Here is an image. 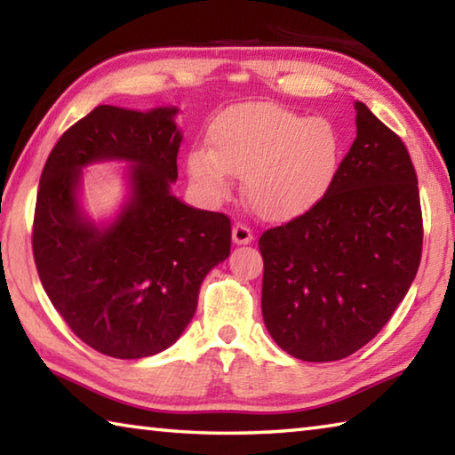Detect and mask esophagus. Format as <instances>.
Instances as JSON below:
<instances>
[{
  "instance_id": "1",
  "label": "esophagus",
  "mask_w": 455,
  "mask_h": 455,
  "mask_svg": "<svg viewBox=\"0 0 455 455\" xmlns=\"http://www.w3.org/2000/svg\"><path fill=\"white\" fill-rule=\"evenodd\" d=\"M233 241L236 244H249L252 241V230L243 222H236L233 227Z\"/></svg>"
}]
</instances>
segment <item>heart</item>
Listing matches in <instances>:
<instances>
[{
  "mask_svg": "<svg viewBox=\"0 0 455 455\" xmlns=\"http://www.w3.org/2000/svg\"><path fill=\"white\" fill-rule=\"evenodd\" d=\"M343 138L333 122L275 104H243L214 120L211 150L198 146L188 172L209 200L233 192L244 176L246 198L260 217L289 220L309 212L333 187Z\"/></svg>",
  "mask_w": 455,
  "mask_h": 455,
  "instance_id": "obj_1",
  "label": "heart"
}]
</instances>
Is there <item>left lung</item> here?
<instances>
[{
  "mask_svg": "<svg viewBox=\"0 0 455 455\" xmlns=\"http://www.w3.org/2000/svg\"><path fill=\"white\" fill-rule=\"evenodd\" d=\"M357 138L309 212L265 230L263 319L283 351L337 361L379 333L421 260L418 174L394 130L355 102Z\"/></svg>",
  "mask_w": 455,
  "mask_h": 455,
  "instance_id": "left-lung-1",
  "label": "left lung"
}]
</instances>
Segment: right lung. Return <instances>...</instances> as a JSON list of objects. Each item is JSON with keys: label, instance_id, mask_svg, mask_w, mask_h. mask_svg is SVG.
Instances as JSON below:
<instances>
[{"label": "right lung", "instance_id": "right-lung-1", "mask_svg": "<svg viewBox=\"0 0 455 455\" xmlns=\"http://www.w3.org/2000/svg\"><path fill=\"white\" fill-rule=\"evenodd\" d=\"M176 108L98 106L61 134L37 190L32 246L52 305L84 343L116 359L164 351L195 317L200 283L230 255L227 214L171 192L182 142ZM126 159L129 203L110 226L81 212V166Z\"/></svg>", "mask_w": 455, "mask_h": 455}]
</instances>
